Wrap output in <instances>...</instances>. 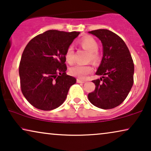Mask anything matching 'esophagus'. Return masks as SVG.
Returning a JSON list of instances; mask_svg holds the SVG:
<instances>
[{"label":"esophagus","instance_id":"34e87169","mask_svg":"<svg viewBox=\"0 0 151 151\" xmlns=\"http://www.w3.org/2000/svg\"><path fill=\"white\" fill-rule=\"evenodd\" d=\"M77 82L78 83H84L85 81H84V80H81L80 79H77Z\"/></svg>","mask_w":151,"mask_h":151}]
</instances>
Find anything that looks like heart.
<instances>
[{
	"label": "heart",
	"mask_w": 151,
	"mask_h": 151,
	"mask_svg": "<svg viewBox=\"0 0 151 151\" xmlns=\"http://www.w3.org/2000/svg\"><path fill=\"white\" fill-rule=\"evenodd\" d=\"M82 47L89 52L88 60L93 63H98L100 61V55L98 52V44L96 40L91 37H85L80 40ZM65 59L69 65H72L74 62V51L72 46L68 47L65 53ZM93 69L90 65H76L70 69V73L72 76L81 80L86 79L88 74L91 73Z\"/></svg>",
	"instance_id": "b5f03b06"
}]
</instances>
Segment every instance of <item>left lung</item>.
Returning <instances> with one entry per match:
<instances>
[{"label": "left lung", "mask_w": 151, "mask_h": 151, "mask_svg": "<svg viewBox=\"0 0 151 151\" xmlns=\"http://www.w3.org/2000/svg\"><path fill=\"white\" fill-rule=\"evenodd\" d=\"M88 33L100 39L103 47V57L96 72L102 77L92 81L96 88L88 93V100L100 109H113L124 102L133 86V59L127 45L115 33L108 29Z\"/></svg>", "instance_id": "1"}]
</instances>
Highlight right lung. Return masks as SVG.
<instances>
[{"instance_id": "1", "label": "right lung", "mask_w": 151, "mask_h": 151, "mask_svg": "<svg viewBox=\"0 0 151 151\" xmlns=\"http://www.w3.org/2000/svg\"><path fill=\"white\" fill-rule=\"evenodd\" d=\"M80 32L48 30L32 38L19 65L20 88L35 108L51 111L63 104L76 79L66 73L65 53Z\"/></svg>"}]
</instances>
